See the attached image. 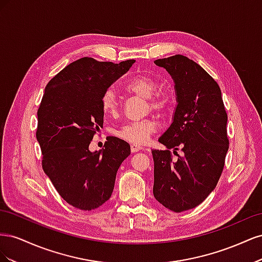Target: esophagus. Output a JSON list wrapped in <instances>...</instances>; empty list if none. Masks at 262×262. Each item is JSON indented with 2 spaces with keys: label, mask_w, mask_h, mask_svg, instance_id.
I'll use <instances>...</instances> for the list:
<instances>
[{
  "label": "esophagus",
  "mask_w": 262,
  "mask_h": 262,
  "mask_svg": "<svg viewBox=\"0 0 262 262\" xmlns=\"http://www.w3.org/2000/svg\"><path fill=\"white\" fill-rule=\"evenodd\" d=\"M143 149V147H142L141 145H138V144H131V152L132 153H136V152H139V150Z\"/></svg>",
  "instance_id": "esophagus-1"
}]
</instances>
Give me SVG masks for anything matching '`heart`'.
Instances as JSON below:
<instances>
[{
    "label": "heart",
    "mask_w": 262,
    "mask_h": 262,
    "mask_svg": "<svg viewBox=\"0 0 262 262\" xmlns=\"http://www.w3.org/2000/svg\"><path fill=\"white\" fill-rule=\"evenodd\" d=\"M161 84L149 75H136L125 84V90L146 99V112L150 110L158 116H168L175 108L176 98L170 91L160 89ZM101 110L106 116L116 117L120 112V100L114 90L109 89L101 95ZM156 131V123L149 119L128 122L118 129L117 136L133 144H145Z\"/></svg>",
    "instance_id": "obj_1"
}]
</instances>
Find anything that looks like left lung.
<instances>
[{"mask_svg": "<svg viewBox=\"0 0 262 262\" xmlns=\"http://www.w3.org/2000/svg\"><path fill=\"white\" fill-rule=\"evenodd\" d=\"M155 64L171 75L178 105L172 123L158 139L167 149L152 150L153 193L165 208L182 212L202 203L217 185L229 144L227 114L219 84L198 63L176 54Z\"/></svg>", "mask_w": 262, "mask_h": 262, "instance_id": "8db88e82", "label": "left lung"}]
</instances>
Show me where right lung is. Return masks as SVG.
Returning a JSON list of instances; mask_svg holds the SVG:
<instances>
[{
	"label": "right lung",
	"instance_id": "obj_1",
	"mask_svg": "<svg viewBox=\"0 0 262 262\" xmlns=\"http://www.w3.org/2000/svg\"><path fill=\"white\" fill-rule=\"evenodd\" d=\"M134 62L115 64L85 57L70 63L46 86L36 132L42 169L76 209L95 210L109 200L118 168L131 153L128 142L116 137H108L99 152L92 153L89 146L104 123L101 95Z\"/></svg>",
	"mask_w": 262,
	"mask_h": 262
}]
</instances>
